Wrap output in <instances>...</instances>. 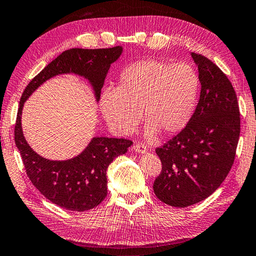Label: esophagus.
Segmentation results:
<instances>
[{"instance_id": "esophagus-1", "label": "esophagus", "mask_w": 256, "mask_h": 256, "mask_svg": "<svg viewBox=\"0 0 256 256\" xmlns=\"http://www.w3.org/2000/svg\"><path fill=\"white\" fill-rule=\"evenodd\" d=\"M133 148H134V151L135 152H138V153H141V154H145L148 152V148L145 146L144 144H141V143H136L133 146Z\"/></svg>"}]
</instances>
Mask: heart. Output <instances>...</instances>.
<instances>
[{
    "instance_id": "obj_1",
    "label": "heart",
    "mask_w": 256,
    "mask_h": 256,
    "mask_svg": "<svg viewBox=\"0 0 256 256\" xmlns=\"http://www.w3.org/2000/svg\"><path fill=\"white\" fill-rule=\"evenodd\" d=\"M198 88V75L191 65L141 60L123 70L116 90H104L100 108L118 134H131L141 113L148 138L158 132L171 135L182 131L191 120Z\"/></svg>"
}]
</instances>
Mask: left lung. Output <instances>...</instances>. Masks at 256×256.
Masks as SVG:
<instances>
[{
    "mask_svg": "<svg viewBox=\"0 0 256 256\" xmlns=\"http://www.w3.org/2000/svg\"><path fill=\"white\" fill-rule=\"evenodd\" d=\"M198 70L201 93L190 122L158 148L162 172L154 181L156 198L186 208L208 198L231 170L240 138V110L231 82L216 65L191 53Z\"/></svg>",
    "mask_w": 256,
    "mask_h": 256,
    "instance_id": "8db88e82",
    "label": "left lung"
}]
</instances>
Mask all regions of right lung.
Instances as JSON below:
<instances>
[{
	"label": "right lung",
	"mask_w": 256,
	"mask_h": 256,
	"mask_svg": "<svg viewBox=\"0 0 256 256\" xmlns=\"http://www.w3.org/2000/svg\"><path fill=\"white\" fill-rule=\"evenodd\" d=\"M123 53L122 46L111 48H71L48 64L22 94L15 124L14 140L21 153L28 176L33 185L52 203L70 211L94 208L108 195L106 172L115 158L128 152L133 144L125 138L94 136L76 156L54 161L45 158L30 146L22 130L24 103L41 85L60 74H75L92 86L96 102L111 64Z\"/></svg>",
	"instance_id": "add662e5"
}]
</instances>
